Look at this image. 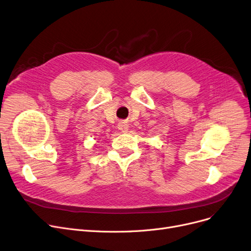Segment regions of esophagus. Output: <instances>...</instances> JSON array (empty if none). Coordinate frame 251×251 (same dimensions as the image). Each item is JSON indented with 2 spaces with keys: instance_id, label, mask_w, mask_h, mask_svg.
Listing matches in <instances>:
<instances>
[{
  "instance_id": "34e87169",
  "label": "esophagus",
  "mask_w": 251,
  "mask_h": 251,
  "mask_svg": "<svg viewBox=\"0 0 251 251\" xmlns=\"http://www.w3.org/2000/svg\"><path fill=\"white\" fill-rule=\"evenodd\" d=\"M117 128H119L122 132H126L128 130V125L126 122H121L117 125Z\"/></svg>"
}]
</instances>
